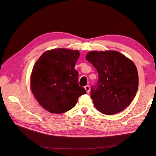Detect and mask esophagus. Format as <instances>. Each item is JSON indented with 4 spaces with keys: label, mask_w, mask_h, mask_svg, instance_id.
<instances>
[{
    "label": "esophagus",
    "mask_w": 156,
    "mask_h": 156,
    "mask_svg": "<svg viewBox=\"0 0 156 156\" xmlns=\"http://www.w3.org/2000/svg\"><path fill=\"white\" fill-rule=\"evenodd\" d=\"M84 88H85L86 91H87V92H90V86H89V85H87V86H86V87H84Z\"/></svg>",
    "instance_id": "esophagus-1"
}]
</instances>
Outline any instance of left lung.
<instances>
[{"mask_svg":"<svg viewBox=\"0 0 156 156\" xmlns=\"http://www.w3.org/2000/svg\"><path fill=\"white\" fill-rule=\"evenodd\" d=\"M86 59L98 72V80L90 91L94 107L107 115L124 110L133 101L138 88V72L134 63L112 50L89 51Z\"/></svg>","mask_w":156,"mask_h":156,"instance_id":"8db88e82","label":"left lung"}]
</instances>
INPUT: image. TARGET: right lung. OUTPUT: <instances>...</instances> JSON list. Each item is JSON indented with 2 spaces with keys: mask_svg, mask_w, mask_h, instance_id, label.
<instances>
[{
  "mask_svg": "<svg viewBox=\"0 0 156 156\" xmlns=\"http://www.w3.org/2000/svg\"><path fill=\"white\" fill-rule=\"evenodd\" d=\"M78 50L58 48L45 51L36 62L31 75V88L43 108L52 113L70 110L81 95L87 93L78 85L74 69Z\"/></svg>",
  "mask_w": 156,
  "mask_h": 156,
  "instance_id": "add662e5",
  "label": "right lung"
}]
</instances>
